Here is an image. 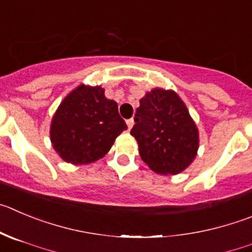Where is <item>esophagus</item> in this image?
Returning a JSON list of instances; mask_svg holds the SVG:
<instances>
[{
    "label": "esophagus",
    "instance_id": "esophagus-1",
    "mask_svg": "<svg viewBox=\"0 0 252 252\" xmlns=\"http://www.w3.org/2000/svg\"><path fill=\"white\" fill-rule=\"evenodd\" d=\"M126 126H128V129L130 130V129L133 128V126H134V119L133 118L128 119V121H126Z\"/></svg>",
    "mask_w": 252,
    "mask_h": 252
}]
</instances>
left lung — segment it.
<instances>
[{"instance_id": "1", "label": "left lung", "mask_w": 252, "mask_h": 252, "mask_svg": "<svg viewBox=\"0 0 252 252\" xmlns=\"http://www.w3.org/2000/svg\"><path fill=\"white\" fill-rule=\"evenodd\" d=\"M130 134L143 161L159 174H178L190 165L199 134L187 107L173 91L153 89L140 99Z\"/></svg>"}]
</instances>
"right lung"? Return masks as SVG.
<instances>
[{
	"label": "right lung",
	"instance_id": "1",
	"mask_svg": "<svg viewBox=\"0 0 252 252\" xmlns=\"http://www.w3.org/2000/svg\"><path fill=\"white\" fill-rule=\"evenodd\" d=\"M126 129L118 104L105 98L104 89L79 86L52 119L51 142L67 163L89 164L104 157Z\"/></svg>",
	"mask_w": 252,
	"mask_h": 252
}]
</instances>
